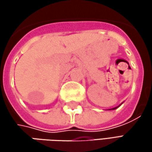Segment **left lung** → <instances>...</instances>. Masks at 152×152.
I'll list each match as a JSON object with an SVG mask.
<instances>
[{"label": "left lung", "instance_id": "obj_1", "mask_svg": "<svg viewBox=\"0 0 152 152\" xmlns=\"http://www.w3.org/2000/svg\"><path fill=\"white\" fill-rule=\"evenodd\" d=\"M116 108H117V107H114V108H113L112 110H114V109H116Z\"/></svg>", "mask_w": 152, "mask_h": 152}]
</instances>
